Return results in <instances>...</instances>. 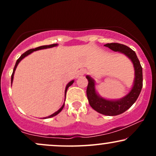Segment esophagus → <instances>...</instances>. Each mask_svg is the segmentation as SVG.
<instances>
[{
  "label": "esophagus",
  "instance_id": "34e87169",
  "mask_svg": "<svg viewBox=\"0 0 156 156\" xmlns=\"http://www.w3.org/2000/svg\"><path fill=\"white\" fill-rule=\"evenodd\" d=\"M84 74H85V71L83 70V69H80L79 72L78 73V75H77V76H78V78H80V77L83 76Z\"/></svg>",
  "mask_w": 156,
  "mask_h": 156
}]
</instances>
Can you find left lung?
<instances>
[{
    "label": "left lung",
    "instance_id": "8db88e82",
    "mask_svg": "<svg viewBox=\"0 0 156 156\" xmlns=\"http://www.w3.org/2000/svg\"><path fill=\"white\" fill-rule=\"evenodd\" d=\"M112 51L119 52L126 55L133 63L135 70L133 85L126 95L118 100H108L98 94L95 89V81L91 76H87L88 86L87 95L89 105L96 112L106 116H116L122 114L131 107L140 94L143 86L142 67L135 51L128 46L119 43H108L105 44Z\"/></svg>",
    "mask_w": 156,
    "mask_h": 156
}]
</instances>
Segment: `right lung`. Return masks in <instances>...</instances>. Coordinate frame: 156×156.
Wrapping results in <instances>:
<instances>
[{
    "label": "right lung",
    "instance_id": "1",
    "mask_svg": "<svg viewBox=\"0 0 156 156\" xmlns=\"http://www.w3.org/2000/svg\"><path fill=\"white\" fill-rule=\"evenodd\" d=\"M58 45V44H49V45H43V46H40V47H38V48H34V49H30L28 50V51H27L26 52H25L23 54H22L20 55V57L18 58V59L17 60V62H16V64H15V67H14V69H13V73H12V78H11V83H12V82H13V78H14V75H15V72L16 70V68H17V65H18V64L20 63V62L21 60L23 59V58H24L25 57L27 56V55H28L29 54H31V53H33V52L34 51H39V50H42V49H47V48H53V47H55V46ZM74 83V80H71L70 82H69V83H67V85L66 86V88H65V92H64V94H65V98H66V93H67V89L69 88V87H70L72 84ZM64 106V103L63 105H62V106L61 107V108L58 109L57 112H55V113H53V114H51V115L48 116V117H44V119H46V118H51V117H54V116L57 115V114H58V113H60L61 112H62V110L63 109Z\"/></svg>",
    "mask_w": 156,
    "mask_h": 156
}]
</instances>
